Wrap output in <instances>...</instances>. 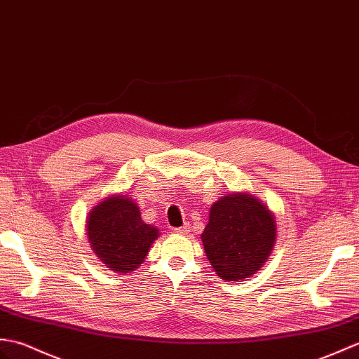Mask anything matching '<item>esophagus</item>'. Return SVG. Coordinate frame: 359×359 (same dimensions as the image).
I'll list each match as a JSON object with an SVG mask.
<instances>
[{"instance_id":"obj_1","label":"esophagus","mask_w":359,"mask_h":359,"mask_svg":"<svg viewBox=\"0 0 359 359\" xmlns=\"http://www.w3.org/2000/svg\"><path fill=\"white\" fill-rule=\"evenodd\" d=\"M189 231H191V228H189V224L187 223V224H183L182 228H176L174 229V232H176V234H180V236H187V234H189Z\"/></svg>"}]
</instances>
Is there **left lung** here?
<instances>
[{
    "instance_id": "1",
    "label": "left lung",
    "mask_w": 359,
    "mask_h": 359,
    "mask_svg": "<svg viewBox=\"0 0 359 359\" xmlns=\"http://www.w3.org/2000/svg\"><path fill=\"white\" fill-rule=\"evenodd\" d=\"M200 238L215 273L222 280L240 281L268 262L277 241V220L258 197L229 193L212 203Z\"/></svg>"
}]
</instances>
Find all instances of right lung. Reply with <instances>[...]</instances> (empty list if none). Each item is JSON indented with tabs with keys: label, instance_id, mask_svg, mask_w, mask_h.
Wrapping results in <instances>:
<instances>
[{
	"label": "right lung",
	"instance_id": "right-lung-1",
	"mask_svg": "<svg viewBox=\"0 0 359 359\" xmlns=\"http://www.w3.org/2000/svg\"><path fill=\"white\" fill-rule=\"evenodd\" d=\"M159 234V229L142 220L136 200L123 193L99 202L86 220L90 249L99 262L118 273L139 268Z\"/></svg>",
	"mask_w": 359,
	"mask_h": 359
}]
</instances>
